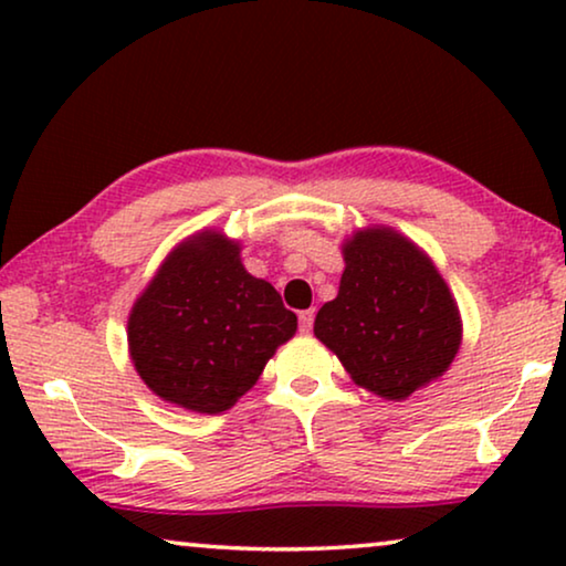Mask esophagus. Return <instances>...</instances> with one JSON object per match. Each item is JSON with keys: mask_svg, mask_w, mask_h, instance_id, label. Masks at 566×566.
Instances as JSON below:
<instances>
[{"mask_svg": "<svg viewBox=\"0 0 566 566\" xmlns=\"http://www.w3.org/2000/svg\"><path fill=\"white\" fill-rule=\"evenodd\" d=\"M298 327H301V332H312L314 308H304V312H298Z\"/></svg>", "mask_w": 566, "mask_h": 566, "instance_id": "obj_1", "label": "esophagus"}]
</instances>
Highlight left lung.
I'll return each instance as SVG.
<instances>
[{
    "instance_id": "8db88e82",
    "label": "left lung",
    "mask_w": 566,
    "mask_h": 566,
    "mask_svg": "<svg viewBox=\"0 0 566 566\" xmlns=\"http://www.w3.org/2000/svg\"><path fill=\"white\" fill-rule=\"evenodd\" d=\"M343 252L339 293L319 308L314 335L363 389L405 399L451 366L459 306L432 262L397 231H358Z\"/></svg>"
}]
</instances>
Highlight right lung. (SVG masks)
Listing matches in <instances>:
<instances>
[{
    "label": "right lung",
    "instance_id": "right-lung-1",
    "mask_svg": "<svg viewBox=\"0 0 566 566\" xmlns=\"http://www.w3.org/2000/svg\"><path fill=\"white\" fill-rule=\"evenodd\" d=\"M281 293L252 277L219 231L169 254L128 316L130 358L157 397L219 415L250 391L296 332Z\"/></svg>",
    "mask_w": 566,
    "mask_h": 566
}]
</instances>
